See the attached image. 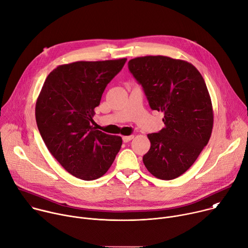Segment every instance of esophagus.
I'll return each mask as SVG.
<instances>
[{
    "label": "esophagus",
    "mask_w": 248,
    "mask_h": 248,
    "mask_svg": "<svg viewBox=\"0 0 248 248\" xmlns=\"http://www.w3.org/2000/svg\"><path fill=\"white\" fill-rule=\"evenodd\" d=\"M133 135H128V136H123V140L124 141V142H129V141L131 139H133Z\"/></svg>",
    "instance_id": "obj_1"
}]
</instances>
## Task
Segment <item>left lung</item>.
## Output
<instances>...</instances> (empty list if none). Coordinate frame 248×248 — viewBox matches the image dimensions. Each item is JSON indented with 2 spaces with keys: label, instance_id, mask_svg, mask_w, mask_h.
<instances>
[{
  "label": "left lung",
  "instance_id": "8db88e82",
  "mask_svg": "<svg viewBox=\"0 0 248 248\" xmlns=\"http://www.w3.org/2000/svg\"><path fill=\"white\" fill-rule=\"evenodd\" d=\"M129 73L142 87L152 110L164 113L165 127L148 134L147 170L170 181L186 171L207 145L213 127V110L206 83L191 63L164 56L128 62Z\"/></svg>",
  "mask_w": 248,
  "mask_h": 248
}]
</instances>
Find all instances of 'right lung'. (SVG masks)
Returning a JSON list of instances; mask_svg holds the SVG:
<instances>
[{
	"mask_svg": "<svg viewBox=\"0 0 248 248\" xmlns=\"http://www.w3.org/2000/svg\"><path fill=\"white\" fill-rule=\"evenodd\" d=\"M126 59L76 62L56 67L36 102L35 117L44 142L69 173L99 179L112 166L123 139L96 129L94 109Z\"/></svg>",
	"mask_w": 248,
	"mask_h": 248,
	"instance_id": "1",
	"label": "right lung"
}]
</instances>
